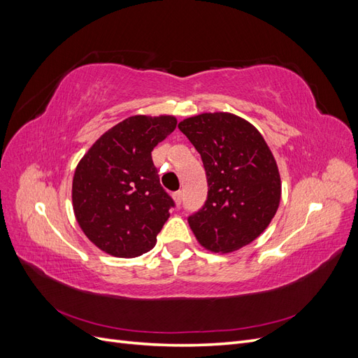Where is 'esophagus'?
<instances>
[{
  "label": "esophagus",
  "mask_w": 358,
  "mask_h": 358,
  "mask_svg": "<svg viewBox=\"0 0 358 358\" xmlns=\"http://www.w3.org/2000/svg\"><path fill=\"white\" fill-rule=\"evenodd\" d=\"M173 199H175V201H176L178 206H180L182 199H183V191H176L175 194H173Z\"/></svg>",
  "instance_id": "1"
}]
</instances>
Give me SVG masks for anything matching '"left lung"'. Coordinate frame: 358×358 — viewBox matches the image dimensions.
Returning a JSON list of instances; mask_svg holds the SVG:
<instances>
[{
  "instance_id": "obj_1",
  "label": "left lung",
  "mask_w": 358,
  "mask_h": 358,
  "mask_svg": "<svg viewBox=\"0 0 358 358\" xmlns=\"http://www.w3.org/2000/svg\"><path fill=\"white\" fill-rule=\"evenodd\" d=\"M178 127L201 155L208 179V199L188 216L197 241L222 254L249 245L279 208L280 178L272 150L254 125L231 113H201Z\"/></svg>"
}]
</instances>
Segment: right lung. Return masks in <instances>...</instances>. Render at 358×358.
I'll return each instance as SVG.
<instances>
[{
	"mask_svg": "<svg viewBox=\"0 0 358 358\" xmlns=\"http://www.w3.org/2000/svg\"><path fill=\"white\" fill-rule=\"evenodd\" d=\"M176 124L175 116H129L80 159L73 178V209L101 251L134 258L155 246L175 201L161 187L152 150Z\"/></svg>",
	"mask_w": 358,
	"mask_h": 358,
	"instance_id": "obj_1",
	"label": "right lung"
}]
</instances>
